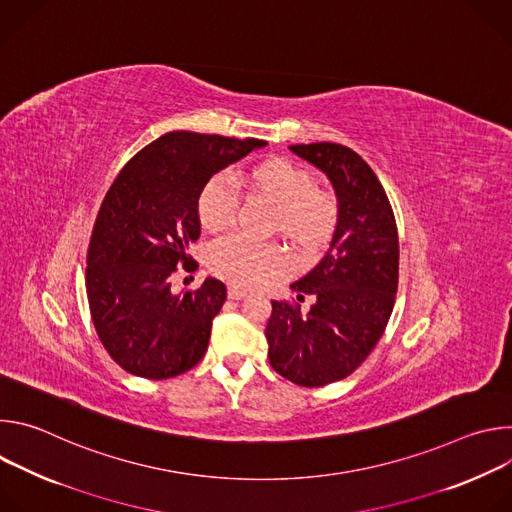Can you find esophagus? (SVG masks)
I'll use <instances>...</instances> for the list:
<instances>
[{
	"instance_id": "34e87169",
	"label": "esophagus",
	"mask_w": 512,
	"mask_h": 512,
	"mask_svg": "<svg viewBox=\"0 0 512 512\" xmlns=\"http://www.w3.org/2000/svg\"><path fill=\"white\" fill-rule=\"evenodd\" d=\"M227 294H229V298H231V300H243V298L247 296V291H245V289H241V287L231 285Z\"/></svg>"
}]
</instances>
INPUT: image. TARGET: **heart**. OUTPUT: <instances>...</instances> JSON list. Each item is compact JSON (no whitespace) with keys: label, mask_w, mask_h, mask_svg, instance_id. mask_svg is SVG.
Masks as SVG:
<instances>
[{"label":"heart","mask_w":512,"mask_h":512,"mask_svg":"<svg viewBox=\"0 0 512 512\" xmlns=\"http://www.w3.org/2000/svg\"><path fill=\"white\" fill-rule=\"evenodd\" d=\"M249 190L275 204L271 229L279 231L302 255L312 257L328 247L338 231L342 204L334 190L320 188L316 176L283 158L253 166L247 176ZM198 221L206 231L227 229L237 212V192L227 176L210 178L196 202ZM208 267L239 287H253L289 267L285 249L275 243H257L239 235L218 239L208 251Z\"/></svg>","instance_id":"1"}]
</instances>
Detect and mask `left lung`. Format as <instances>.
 Instances as JSON below:
<instances>
[{"instance_id": "left-lung-1", "label": "left lung", "mask_w": 512, "mask_h": 512, "mask_svg": "<svg viewBox=\"0 0 512 512\" xmlns=\"http://www.w3.org/2000/svg\"><path fill=\"white\" fill-rule=\"evenodd\" d=\"M332 182L342 216L330 249L291 283L298 300H273L265 328L275 373L300 387L346 379L377 346L395 306L399 283L397 223L373 168L346 145H289Z\"/></svg>"}]
</instances>
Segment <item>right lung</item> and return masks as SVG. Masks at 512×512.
Instances as JSON below:
<instances>
[{
  "instance_id": "right-lung-1",
  "label": "right lung",
  "mask_w": 512,
  "mask_h": 512,
  "mask_svg": "<svg viewBox=\"0 0 512 512\" xmlns=\"http://www.w3.org/2000/svg\"><path fill=\"white\" fill-rule=\"evenodd\" d=\"M263 139L172 131L137 152L107 190L87 251V298L95 330L119 367L141 379H172L200 362L227 300L206 277L172 294V275L198 267L186 253L200 237L202 186Z\"/></svg>"
}]
</instances>
